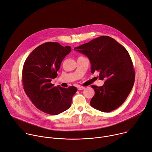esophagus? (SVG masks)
<instances>
[{"label":"esophagus","mask_w":152,"mask_h":152,"mask_svg":"<svg viewBox=\"0 0 152 152\" xmlns=\"http://www.w3.org/2000/svg\"><path fill=\"white\" fill-rule=\"evenodd\" d=\"M85 87H83V86H78V90L79 91H81V90H83L84 89H85Z\"/></svg>","instance_id":"esophagus-1"}]
</instances>
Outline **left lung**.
<instances>
[{"instance_id": "1", "label": "left lung", "mask_w": 152, "mask_h": 152, "mask_svg": "<svg viewBox=\"0 0 152 152\" xmlns=\"http://www.w3.org/2000/svg\"><path fill=\"white\" fill-rule=\"evenodd\" d=\"M74 49L89 58L91 73L99 71V80H105L102 86H91L95 91L91 106L103 112L119 107L134 81L133 65L126 49L112 37L101 36Z\"/></svg>"}]
</instances>
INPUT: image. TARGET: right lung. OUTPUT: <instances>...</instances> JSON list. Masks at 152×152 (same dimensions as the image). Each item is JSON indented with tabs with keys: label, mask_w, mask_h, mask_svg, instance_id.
Masks as SVG:
<instances>
[{
	"label": "right lung",
	"mask_w": 152,
	"mask_h": 152,
	"mask_svg": "<svg viewBox=\"0 0 152 152\" xmlns=\"http://www.w3.org/2000/svg\"><path fill=\"white\" fill-rule=\"evenodd\" d=\"M71 51L69 46L46 42L37 47L26 59L22 70L23 89L33 104L41 111L56 115L68 109L76 87L63 88L50 83L65 56Z\"/></svg>",
	"instance_id": "right-lung-1"
}]
</instances>
